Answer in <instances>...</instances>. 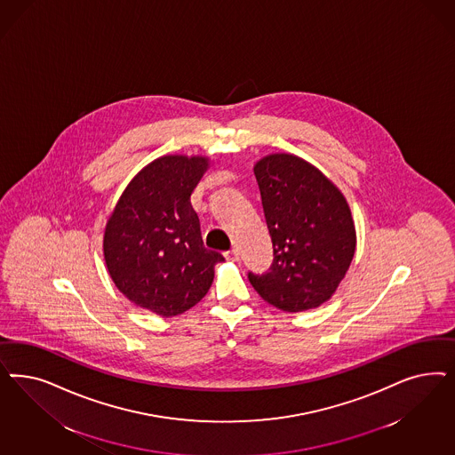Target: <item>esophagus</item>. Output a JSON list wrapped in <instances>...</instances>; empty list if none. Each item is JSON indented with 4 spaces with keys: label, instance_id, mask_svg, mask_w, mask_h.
I'll return each instance as SVG.
<instances>
[{
    "label": "esophagus",
    "instance_id": "esophagus-1",
    "mask_svg": "<svg viewBox=\"0 0 455 455\" xmlns=\"http://www.w3.org/2000/svg\"><path fill=\"white\" fill-rule=\"evenodd\" d=\"M224 256H226L229 261H237V259H239V252H237V250L228 251Z\"/></svg>",
    "mask_w": 455,
    "mask_h": 455
}]
</instances>
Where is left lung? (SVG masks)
Listing matches in <instances>:
<instances>
[{
	"label": "left lung",
	"instance_id": "1",
	"mask_svg": "<svg viewBox=\"0 0 455 455\" xmlns=\"http://www.w3.org/2000/svg\"><path fill=\"white\" fill-rule=\"evenodd\" d=\"M273 264L250 273L252 288L269 305L298 313L328 301L345 278L356 248L352 211L337 186L293 154L256 162Z\"/></svg>",
	"mask_w": 455,
	"mask_h": 455
}]
</instances>
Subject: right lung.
I'll return each mask as SVG.
<instances>
[{"label": "right lung", "instance_id": "1", "mask_svg": "<svg viewBox=\"0 0 455 455\" xmlns=\"http://www.w3.org/2000/svg\"><path fill=\"white\" fill-rule=\"evenodd\" d=\"M209 167L204 156H164L122 192L103 235V258L118 291L135 307L176 316L209 291L214 266L191 194Z\"/></svg>", "mask_w": 455, "mask_h": 455}]
</instances>
